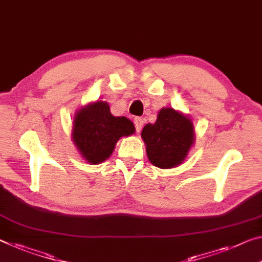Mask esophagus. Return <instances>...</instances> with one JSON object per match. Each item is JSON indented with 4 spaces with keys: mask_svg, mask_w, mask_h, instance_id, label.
<instances>
[{
    "mask_svg": "<svg viewBox=\"0 0 262 262\" xmlns=\"http://www.w3.org/2000/svg\"><path fill=\"white\" fill-rule=\"evenodd\" d=\"M134 123H135V126H136L137 132L142 131L143 125H144V120H143L142 118H140V117H136V118L134 119Z\"/></svg>",
    "mask_w": 262,
    "mask_h": 262,
    "instance_id": "34e87169",
    "label": "esophagus"
}]
</instances>
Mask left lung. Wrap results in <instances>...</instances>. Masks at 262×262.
I'll list each match as a JSON object with an SVG mask.
<instances>
[{
    "label": "left lung",
    "instance_id": "1",
    "mask_svg": "<svg viewBox=\"0 0 262 262\" xmlns=\"http://www.w3.org/2000/svg\"><path fill=\"white\" fill-rule=\"evenodd\" d=\"M150 162L157 167L172 168L184 162L194 143V127L188 116L172 107H163L155 124L142 131Z\"/></svg>",
    "mask_w": 262,
    "mask_h": 262
}]
</instances>
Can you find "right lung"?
<instances>
[{"instance_id": "add662e5", "label": "right lung", "mask_w": 262, "mask_h": 262, "mask_svg": "<svg viewBox=\"0 0 262 262\" xmlns=\"http://www.w3.org/2000/svg\"><path fill=\"white\" fill-rule=\"evenodd\" d=\"M132 134L135 125L130 119L115 117L106 102L97 100L77 111L72 140L88 163L99 164L111 156L119 138Z\"/></svg>"}]
</instances>
